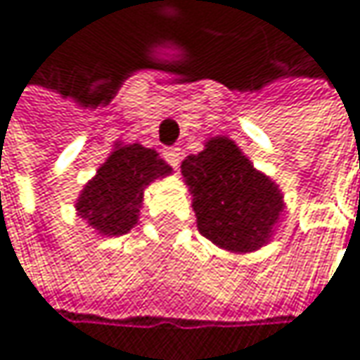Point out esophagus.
Masks as SVG:
<instances>
[{"instance_id": "1", "label": "esophagus", "mask_w": 360, "mask_h": 360, "mask_svg": "<svg viewBox=\"0 0 360 360\" xmlns=\"http://www.w3.org/2000/svg\"><path fill=\"white\" fill-rule=\"evenodd\" d=\"M162 156H165V160H167L173 169H177L181 162V148H165Z\"/></svg>"}]
</instances>
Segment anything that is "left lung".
Listing matches in <instances>:
<instances>
[{"mask_svg": "<svg viewBox=\"0 0 360 360\" xmlns=\"http://www.w3.org/2000/svg\"><path fill=\"white\" fill-rule=\"evenodd\" d=\"M198 231L229 252L262 248L283 212V193L229 137H212L181 162Z\"/></svg>", "mask_w": 360, "mask_h": 360, "instance_id": "1", "label": "left lung"}]
</instances>
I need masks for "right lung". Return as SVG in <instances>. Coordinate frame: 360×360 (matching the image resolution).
I'll return each mask as SVG.
<instances>
[{"instance_id": "1", "label": "right lung", "mask_w": 360, "mask_h": 360, "mask_svg": "<svg viewBox=\"0 0 360 360\" xmlns=\"http://www.w3.org/2000/svg\"><path fill=\"white\" fill-rule=\"evenodd\" d=\"M169 173L171 167L156 150L139 143H116L98 175L83 187L77 212L100 236H124L137 225L143 189Z\"/></svg>"}]
</instances>
